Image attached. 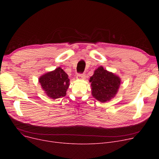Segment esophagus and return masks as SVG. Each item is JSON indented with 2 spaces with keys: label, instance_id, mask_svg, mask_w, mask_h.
I'll return each instance as SVG.
<instances>
[{
  "label": "esophagus",
  "instance_id": "esophagus-1",
  "mask_svg": "<svg viewBox=\"0 0 159 159\" xmlns=\"http://www.w3.org/2000/svg\"><path fill=\"white\" fill-rule=\"evenodd\" d=\"M85 77H86V76H85V74H78L77 75V79H79V80H83V79H85Z\"/></svg>",
  "mask_w": 159,
  "mask_h": 159
}]
</instances>
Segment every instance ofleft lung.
<instances>
[{
    "label": "left lung",
    "instance_id": "obj_1",
    "mask_svg": "<svg viewBox=\"0 0 159 159\" xmlns=\"http://www.w3.org/2000/svg\"><path fill=\"white\" fill-rule=\"evenodd\" d=\"M89 82L91 86V94L97 101L105 102L113 98L119 88L120 78L114 73L104 70L100 66L94 71Z\"/></svg>",
    "mask_w": 159,
    "mask_h": 159
}]
</instances>
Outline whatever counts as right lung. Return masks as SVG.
<instances>
[{"label": "right lung", "mask_w": 159, "mask_h": 159, "mask_svg": "<svg viewBox=\"0 0 159 159\" xmlns=\"http://www.w3.org/2000/svg\"><path fill=\"white\" fill-rule=\"evenodd\" d=\"M39 82L45 93L52 99L66 96L70 86L68 75L60 67L42 75Z\"/></svg>", "instance_id": "obj_1"}]
</instances>
